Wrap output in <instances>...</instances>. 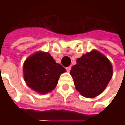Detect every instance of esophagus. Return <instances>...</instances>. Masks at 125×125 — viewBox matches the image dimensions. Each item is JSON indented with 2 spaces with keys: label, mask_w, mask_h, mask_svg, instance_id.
Listing matches in <instances>:
<instances>
[{
  "label": "esophagus",
  "mask_w": 125,
  "mask_h": 125,
  "mask_svg": "<svg viewBox=\"0 0 125 125\" xmlns=\"http://www.w3.org/2000/svg\"><path fill=\"white\" fill-rule=\"evenodd\" d=\"M71 68H72V67H71V66H69V67H66V70H67V72H70V70H71Z\"/></svg>",
  "instance_id": "obj_1"
}]
</instances>
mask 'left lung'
Returning <instances> with one entry per match:
<instances>
[{"label": "left lung", "instance_id": "obj_1", "mask_svg": "<svg viewBox=\"0 0 125 125\" xmlns=\"http://www.w3.org/2000/svg\"><path fill=\"white\" fill-rule=\"evenodd\" d=\"M76 89L83 96L93 98L102 93L111 79L110 61L97 51L83 55L70 70Z\"/></svg>", "mask_w": 125, "mask_h": 125}]
</instances>
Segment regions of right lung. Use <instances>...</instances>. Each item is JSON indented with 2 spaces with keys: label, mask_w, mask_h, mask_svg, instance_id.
Instances as JSON below:
<instances>
[{
  "label": "right lung",
  "mask_w": 125,
  "mask_h": 125,
  "mask_svg": "<svg viewBox=\"0 0 125 125\" xmlns=\"http://www.w3.org/2000/svg\"><path fill=\"white\" fill-rule=\"evenodd\" d=\"M65 69L58 64L49 53L39 52L31 55L23 65V76L27 85L40 94L55 88Z\"/></svg>",
  "instance_id": "obj_1"
}]
</instances>
